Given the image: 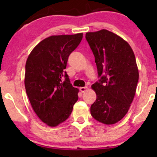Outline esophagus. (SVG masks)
<instances>
[{"label":"esophagus","instance_id":"obj_1","mask_svg":"<svg viewBox=\"0 0 157 157\" xmlns=\"http://www.w3.org/2000/svg\"><path fill=\"white\" fill-rule=\"evenodd\" d=\"M87 89V87L86 86H84V87H80V88H79V91H80L81 92H84L85 91H86V90Z\"/></svg>","mask_w":157,"mask_h":157}]
</instances>
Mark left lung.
Returning a JSON list of instances; mask_svg holds the SVG:
<instances>
[{"mask_svg": "<svg viewBox=\"0 0 157 157\" xmlns=\"http://www.w3.org/2000/svg\"><path fill=\"white\" fill-rule=\"evenodd\" d=\"M85 37L100 78L91 86L97 98L91 114L100 123H116L127 113L136 93L139 75L134 53L127 41L107 30L87 33Z\"/></svg>", "mask_w": 157, "mask_h": 157, "instance_id": "left-lung-1", "label": "left lung"}]
</instances>
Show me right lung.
I'll return each mask as SVG.
<instances>
[{
  "instance_id": "right-lung-1",
  "label": "right lung",
  "mask_w": 157,
  "mask_h": 157,
  "mask_svg": "<svg viewBox=\"0 0 157 157\" xmlns=\"http://www.w3.org/2000/svg\"><path fill=\"white\" fill-rule=\"evenodd\" d=\"M82 37V33L48 37L34 47L26 62V94L34 112L50 127L65 121L78 100L79 90L64 69Z\"/></svg>"
}]
</instances>
